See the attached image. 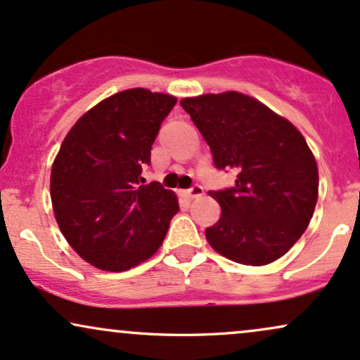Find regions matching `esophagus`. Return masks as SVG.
Returning <instances> with one entry per match:
<instances>
[{
  "mask_svg": "<svg viewBox=\"0 0 360 360\" xmlns=\"http://www.w3.org/2000/svg\"><path fill=\"white\" fill-rule=\"evenodd\" d=\"M201 194H203V186H200V184H193L191 188L186 189L184 191V196L188 198V200H193V198L201 196Z\"/></svg>",
  "mask_w": 360,
  "mask_h": 360,
  "instance_id": "1",
  "label": "esophagus"
}]
</instances>
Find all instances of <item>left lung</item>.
<instances>
[{
	"instance_id": "left-lung-1",
	"label": "left lung",
	"mask_w": 360,
	"mask_h": 360,
	"mask_svg": "<svg viewBox=\"0 0 360 360\" xmlns=\"http://www.w3.org/2000/svg\"><path fill=\"white\" fill-rule=\"evenodd\" d=\"M181 106L210 146L214 167L237 172L232 188L210 191L221 217L206 229V240L245 266L283 257L304 233L318 200L307 140L288 120L235 91L184 98Z\"/></svg>"
}]
</instances>
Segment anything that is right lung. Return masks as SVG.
I'll return each instance as SVG.
<instances>
[{
	"mask_svg": "<svg viewBox=\"0 0 360 360\" xmlns=\"http://www.w3.org/2000/svg\"><path fill=\"white\" fill-rule=\"evenodd\" d=\"M176 101L122 91L82 115L62 142L51 174L53 213L65 240L98 269L122 272L154 255L179 212L174 193L142 177Z\"/></svg>",
	"mask_w": 360,
	"mask_h": 360,
	"instance_id": "1",
	"label": "right lung"
}]
</instances>
